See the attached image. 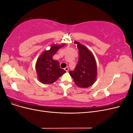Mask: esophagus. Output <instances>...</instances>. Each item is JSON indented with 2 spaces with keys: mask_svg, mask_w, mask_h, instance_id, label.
<instances>
[{
  "mask_svg": "<svg viewBox=\"0 0 133 133\" xmlns=\"http://www.w3.org/2000/svg\"><path fill=\"white\" fill-rule=\"evenodd\" d=\"M64 70H65L67 72V71H68V70H69V68L66 67V68H64Z\"/></svg>",
  "mask_w": 133,
  "mask_h": 133,
  "instance_id": "34e87169",
  "label": "esophagus"
}]
</instances>
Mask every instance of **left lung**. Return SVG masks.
Wrapping results in <instances>:
<instances>
[{
  "label": "left lung",
  "instance_id": "8db88e82",
  "mask_svg": "<svg viewBox=\"0 0 133 133\" xmlns=\"http://www.w3.org/2000/svg\"><path fill=\"white\" fill-rule=\"evenodd\" d=\"M79 50V60L74 71L69 74L74 82L79 87L86 88L90 87L95 82L97 66L93 55L87 48L75 41Z\"/></svg>",
  "mask_w": 133,
  "mask_h": 133
}]
</instances>
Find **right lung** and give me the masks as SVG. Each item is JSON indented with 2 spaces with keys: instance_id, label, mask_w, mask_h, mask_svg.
Masks as SVG:
<instances>
[{
  "instance_id": "obj_1",
  "label": "right lung",
  "mask_w": 133,
  "mask_h": 133,
  "mask_svg": "<svg viewBox=\"0 0 133 133\" xmlns=\"http://www.w3.org/2000/svg\"><path fill=\"white\" fill-rule=\"evenodd\" d=\"M64 45V44L51 45L50 49L44 51L37 60L35 68L38 79L42 83H53L66 73L65 70L60 68L59 63L52 58L59 48Z\"/></svg>"
}]
</instances>
